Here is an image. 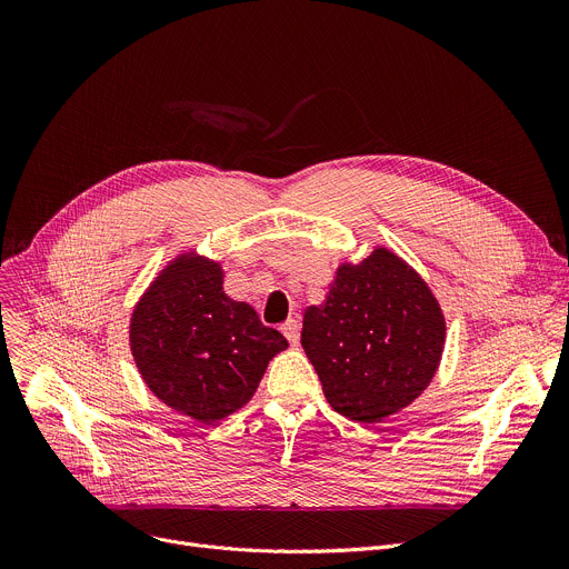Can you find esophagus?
I'll return each instance as SVG.
<instances>
[{
    "label": "esophagus",
    "instance_id": "obj_1",
    "mask_svg": "<svg viewBox=\"0 0 569 569\" xmlns=\"http://www.w3.org/2000/svg\"><path fill=\"white\" fill-rule=\"evenodd\" d=\"M281 332L286 335V339L295 346L300 343V322H297L295 318H288L283 325H281Z\"/></svg>",
    "mask_w": 569,
    "mask_h": 569
}]
</instances>
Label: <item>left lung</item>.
Masks as SVG:
<instances>
[{
	"label": "left lung",
	"mask_w": 569,
	"mask_h": 569,
	"mask_svg": "<svg viewBox=\"0 0 569 569\" xmlns=\"http://www.w3.org/2000/svg\"><path fill=\"white\" fill-rule=\"evenodd\" d=\"M445 318L422 277L399 256L373 249L343 262L322 307H309L302 348L327 403L376 425L412 403L442 355Z\"/></svg>",
	"instance_id": "8db88e82"
}]
</instances>
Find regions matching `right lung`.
I'll list each match as a JSON object with an SVG mask.
<instances>
[{"instance_id":"add662e5","label":"right lung","mask_w":569,"mask_h":569,"mask_svg":"<svg viewBox=\"0 0 569 569\" xmlns=\"http://www.w3.org/2000/svg\"><path fill=\"white\" fill-rule=\"evenodd\" d=\"M129 339L154 397L202 425L249 403L269 360L288 348L253 307L223 292L219 262L191 253L174 258L140 297Z\"/></svg>"}]
</instances>
